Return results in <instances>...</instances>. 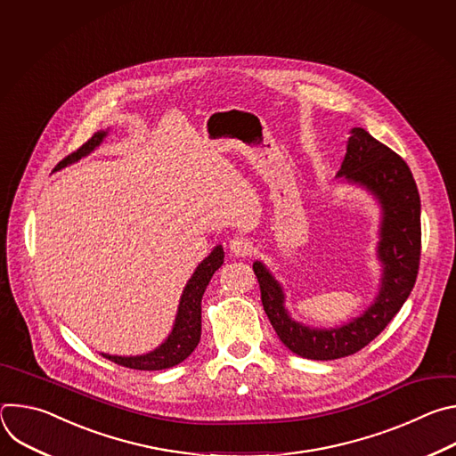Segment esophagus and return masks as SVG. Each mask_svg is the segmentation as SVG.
<instances>
[{"label": "esophagus", "mask_w": 456, "mask_h": 456, "mask_svg": "<svg viewBox=\"0 0 456 456\" xmlns=\"http://www.w3.org/2000/svg\"><path fill=\"white\" fill-rule=\"evenodd\" d=\"M229 250L238 257H245L252 252V243L247 238H234L229 241Z\"/></svg>", "instance_id": "1"}]
</instances>
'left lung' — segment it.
I'll use <instances>...</instances> for the list:
<instances>
[{
    "label": "left lung",
    "instance_id": "left-lung-1",
    "mask_svg": "<svg viewBox=\"0 0 456 456\" xmlns=\"http://www.w3.org/2000/svg\"><path fill=\"white\" fill-rule=\"evenodd\" d=\"M350 134L338 176L366 187L382 209L377 245L382 278L373 303L341 327L310 329L290 317L283 289L269 269L262 262L252 265L278 338L296 355L314 361L341 359L371 343L411 294L420 264V197L408 164L366 129L354 127Z\"/></svg>",
    "mask_w": 456,
    "mask_h": 456
}]
</instances>
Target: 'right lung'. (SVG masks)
<instances>
[{
    "instance_id": "right-lung-1",
    "label": "right lung",
    "mask_w": 456,
    "mask_h": 456,
    "mask_svg": "<svg viewBox=\"0 0 456 456\" xmlns=\"http://www.w3.org/2000/svg\"><path fill=\"white\" fill-rule=\"evenodd\" d=\"M108 135V132H97L86 144H83L77 151L70 153L67 159H62L55 169H61L64 166H69L72 162H77L79 159L86 157L92 153L102 139ZM224 264V248L222 245H216L213 252L204 259V262L197 267V271L192 273L191 280L187 281L176 319L173 324V330L169 338L153 352L144 354V355H135V357H120V355H110L102 354V357L110 359L115 364L126 366V368H134V370H146V371H155V370H166L171 368L183 359H187L192 350L197 348L200 343V334H202V296L213 278V274L222 267Z\"/></svg>"
}]
</instances>
